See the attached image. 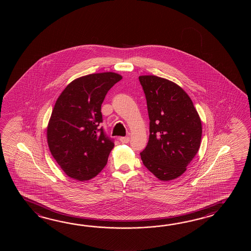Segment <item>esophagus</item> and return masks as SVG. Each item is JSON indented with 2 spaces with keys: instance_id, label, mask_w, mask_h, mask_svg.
Segmentation results:
<instances>
[{
  "instance_id": "obj_1",
  "label": "esophagus",
  "mask_w": 251,
  "mask_h": 251,
  "mask_svg": "<svg viewBox=\"0 0 251 251\" xmlns=\"http://www.w3.org/2000/svg\"><path fill=\"white\" fill-rule=\"evenodd\" d=\"M119 141L122 143V144H127L128 142L130 141V137L129 136H125V137H120Z\"/></svg>"
}]
</instances>
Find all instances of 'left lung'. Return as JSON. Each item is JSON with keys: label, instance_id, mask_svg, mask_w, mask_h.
<instances>
[{"label": "left lung", "instance_id": "1", "mask_svg": "<svg viewBox=\"0 0 251 251\" xmlns=\"http://www.w3.org/2000/svg\"><path fill=\"white\" fill-rule=\"evenodd\" d=\"M139 80L150 119L149 141L141 159L161 181L175 179L198 153L201 119L186 91L173 81L155 75H143Z\"/></svg>", "mask_w": 251, "mask_h": 251}]
</instances>
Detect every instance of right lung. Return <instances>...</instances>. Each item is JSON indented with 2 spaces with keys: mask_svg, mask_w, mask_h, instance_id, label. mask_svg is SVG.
I'll use <instances>...</instances> for the list:
<instances>
[{
  "mask_svg": "<svg viewBox=\"0 0 251 251\" xmlns=\"http://www.w3.org/2000/svg\"><path fill=\"white\" fill-rule=\"evenodd\" d=\"M121 79L110 72L82 76L68 84L55 102L48 126V146L70 177L89 180L107 164L114 141L100 127L101 104Z\"/></svg>",
  "mask_w": 251,
  "mask_h": 251,
  "instance_id": "1",
  "label": "right lung"
}]
</instances>
